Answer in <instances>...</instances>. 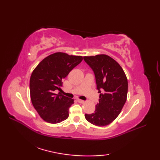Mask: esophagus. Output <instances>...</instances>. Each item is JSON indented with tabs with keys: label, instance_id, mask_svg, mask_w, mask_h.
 <instances>
[{
	"label": "esophagus",
	"instance_id": "esophagus-1",
	"mask_svg": "<svg viewBox=\"0 0 160 160\" xmlns=\"http://www.w3.org/2000/svg\"><path fill=\"white\" fill-rule=\"evenodd\" d=\"M78 102L79 103H81V104H83V103L85 102V101H84L82 100H80V99H78Z\"/></svg>",
	"mask_w": 160,
	"mask_h": 160
}]
</instances>
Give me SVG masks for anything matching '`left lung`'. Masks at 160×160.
Instances as JSON below:
<instances>
[{"mask_svg":"<svg viewBox=\"0 0 160 160\" xmlns=\"http://www.w3.org/2000/svg\"><path fill=\"white\" fill-rule=\"evenodd\" d=\"M84 60L93 69L100 93L94 113L84 116L91 124L104 127L116 119L127 101V78L120 64L105 54L84 56Z\"/></svg>","mask_w":160,"mask_h":160,"instance_id":"left-lung-1","label":"left lung"}]
</instances>
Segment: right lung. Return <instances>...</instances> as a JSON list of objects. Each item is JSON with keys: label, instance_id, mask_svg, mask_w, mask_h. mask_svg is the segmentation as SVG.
<instances>
[{"label": "right lung", "instance_id": "add662e5", "mask_svg": "<svg viewBox=\"0 0 160 160\" xmlns=\"http://www.w3.org/2000/svg\"><path fill=\"white\" fill-rule=\"evenodd\" d=\"M82 56L57 52L46 57L33 71L30 78V97L33 107L42 119L57 124L69 117L74 100L63 96L62 80L82 60Z\"/></svg>", "mask_w": 160, "mask_h": 160}]
</instances>
